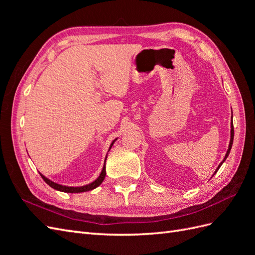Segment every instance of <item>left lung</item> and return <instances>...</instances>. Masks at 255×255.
Here are the masks:
<instances>
[{"mask_svg": "<svg viewBox=\"0 0 255 255\" xmlns=\"http://www.w3.org/2000/svg\"><path fill=\"white\" fill-rule=\"evenodd\" d=\"M232 117H233V115H232ZM233 139H234V128H233V122L231 123V139H230V143H229V149H228V151H227V154H226V156H225V158H223V160L221 161V163L219 164V166H218V168L216 169V171H215V173L218 171V169L221 167V165L223 164V161H225L226 159H227V157L229 156V154H230V151H231V148H232V144H233ZM214 173V174H215Z\"/></svg>", "mask_w": 255, "mask_h": 255, "instance_id": "1", "label": "left lung"}]
</instances>
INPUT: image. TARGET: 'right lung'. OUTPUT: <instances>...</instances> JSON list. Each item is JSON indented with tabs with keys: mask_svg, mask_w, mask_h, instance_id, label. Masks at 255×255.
Listing matches in <instances>:
<instances>
[{
	"mask_svg": "<svg viewBox=\"0 0 255 255\" xmlns=\"http://www.w3.org/2000/svg\"><path fill=\"white\" fill-rule=\"evenodd\" d=\"M115 140H116V139H115ZM115 140L112 142V144H111V146H110V150H111V148L113 146ZM110 150H109V151H110ZM106 156H107V155H106ZM105 161H106V158H105ZM105 161H104V166H103V169H102V171H101V174L99 175L98 179H97L96 181L92 182V183L88 184V185H85V186H80V187L64 186V185H59V184H57V183L52 182L51 180L48 179V177H45V176L42 175L41 173H40V175H41V177L43 179V181H44L45 183H47V184L49 185V186H51V187L54 188V189L59 190V191H64V192H70V194H78V192H84V191L92 190V189L97 188V187L99 186V185H101V183L104 181L105 175H106V171H105Z\"/></svg>",
	"mask_w": 255,
	"mask_h": 255,
	"instance_id": "obj_1",
	"label": "right lung"
}]
</instances>
